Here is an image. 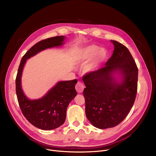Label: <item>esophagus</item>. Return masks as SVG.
Listing matches in <instances>:
<instances>
[{
	"label": "esophagus",
	"mask_w": 156,
	"mask_h": 156,
	"mask_svg": "<svg viewBox=\"0 0 156 156\" xmlns=\"http://www.w3.org/2000/svg\"><path fill=\"white\" fill-rule=\"evenodd\" d=\"M84 88H85L84 85L82 83H81V82L77 83V84L75 86L76 90L77 91L78 93H82L83 91Z\"/></svg>",
	"instance_id": "esophagus-1"
}]
</instances>
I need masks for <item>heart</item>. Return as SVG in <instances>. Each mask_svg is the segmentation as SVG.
I'll return each instance as SVG.
<instances>
[{
  "mask_svg": "<svg viewBox=\"0 0 156 156\" xmlns=\"http://www.w3.org/2000/svg\"><path fill=\"white\" fill-rule=\"evenodd\" d=\"M108 53L104 48L95 45L80 48L75 55V60L78 64H83L91 60L85 67V71L92 73L99 69L100 66L108 58Z\"/></svg>",
  "mask_w": 156,
  "mask_h": 156,
  "instance_id": "obj_1",
  "label": "heart"
}]
</instances>
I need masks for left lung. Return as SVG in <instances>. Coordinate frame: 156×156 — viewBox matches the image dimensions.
<instances>
[{
	"instance_id": "1",
	"label": "left lung",
	"mask_w": 156,
	"mask_h": 156,
	"mask_svg": "<svg viewBox=\"0 0 156 156\" xmlns=\"http://www.w3.org/2000/svg\"><path fill=\"white\" fill-rule=\"evenodd\" d=\"M114 49L105 66L83 76L85 114L96 128L118 125L133 107L137 92L138 68L128 49L111 40ZM115 73L121 78L118 81Z\"/></svg>"
}]
</instances>
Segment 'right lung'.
Wrapping results in <instances>:
<instances>
[{
	"mask_svg": "<svg viewBox=\"0 0 156 156\" xmlns=\"http://www.w3.org/2000/svg\"><path fill=\"white\" fill-rule=\"evenodd\" d=\"M64 38V36L48 38L31 47L22 57L16 78V95L24 116L31 125L44 130L54 129L64 124L68 106L77 95L75 85L78 80L59 81L43 97L30 100L21 88L22 72L27 59L48 48L62 45Z\"/></svg>",
	"mask_w": 156,
	"mask_h": 156,
	"instance_id": "right-lung-1",
	"label": "right lung"
}]
</instances>
